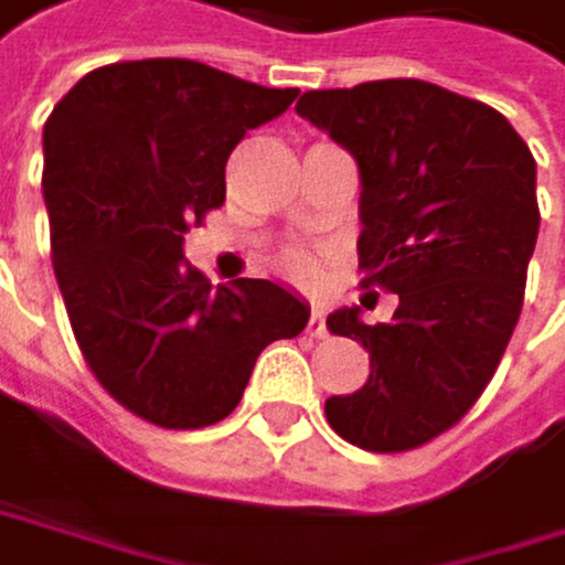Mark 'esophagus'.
<instances>
[{
    "mask_svg": "<svg viewBox=\"0 0 565 565\" xmlns=\"http://www.w3.org/2000/svg\"><path fill=\"white\" fill-rule=\"evenodd\" d=\"M308 335H311V339H321V335H324V315H321L318 308H315L311 318H308Z\"/></svg>",
    "mask_w": 565,
    "mask_h": 565,
    "instance_id": "esophagus-1",
    "label": "esophagus"
}]
</instances>
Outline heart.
<instances>
[{"label": "heart", "mask_w": 565, "mask_h": 565, "mask_svg": "<svg viewBox=\"0 0 565 565\" xmlns=\"http://www.w3.org/2000/svg\"><path fill=\"white\" fill-rule=\"evenodd\" d=\"M280 270H285L291 280H298V285H311L315 280V260L308 254H298V250L280 257Z\"/></svg>", "instance_id": "obj_1"}]
</instances>
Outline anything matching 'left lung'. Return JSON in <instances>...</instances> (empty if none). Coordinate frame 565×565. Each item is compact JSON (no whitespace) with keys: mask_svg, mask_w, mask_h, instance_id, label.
I'll list each match as a JSON object with an SVG mask.
<instances>
[{"mask_svg":"<svg viewBox=\"0 0 565 565\" xmlns=\"http://www.w3.org/2000/svg\"><path fill=\"white\" fill-rule=\"evenodd\" d=\"M295 111L352 151L362 285L399 295L386 324L329 315L332 335L365 345L369 380L324 399V417L362 450L424 447L478 403L515 332L535 159L494 107L427 81L308 90Z\"/></svg>","mask_w":565,"mask_h":565,"instance_id":"left-lung-1","label":"left lung"}]
</instances>
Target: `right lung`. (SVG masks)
Listing matches in <instances>:
<instances>
[{
	"mask_svg": "<svg viewBox=\"0 0 565 565\" xmlns=\"http://www.w3.org/2000/svg\"><path fill=\"white\" fill-rule=\"evenodd\" d=\"M295 97L156 56L90 71L46 118L43 200L71 329L97 383L148 424H220L257 355L305 332V301L274 280L213 288L182 264L189 226L226 200L230 151Z\"/></svg>",
	"mask_w": 565,
	"mask_h": 565,
	"instance_id": "obj_1",
	"label": "right lung"
}]
</instances>
